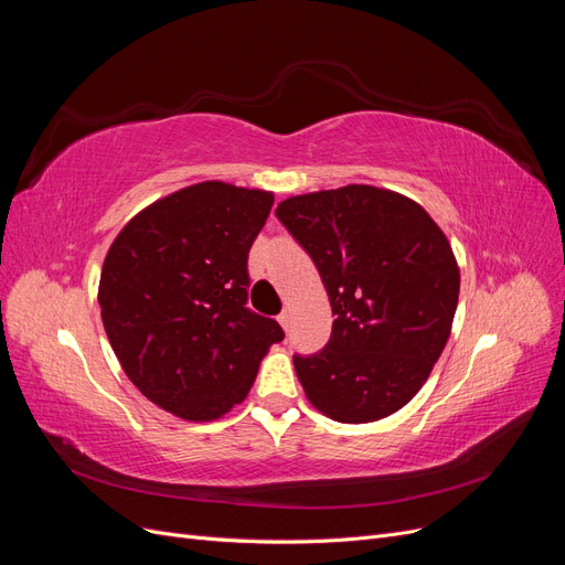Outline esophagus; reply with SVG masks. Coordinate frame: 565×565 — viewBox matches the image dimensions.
Returning <instances> with one entry per match:
<instances>
[{
  "label": "esophagus",
  "instance_id": "obj_1",
  "mask_svg": "<svg viewBox=\"0 0 565 565\" xmlns=\"http://www.w3.org/2000/svg\"><path fill=\"white\" fill-rule=\"evenodd\" d=\"M278 322L282 324V328H285V330H287V324H289V313H287V311H282V313L278 316Z\"/></svg>",
  "mask_w": 565,
  "mask_h": 565
}]
</instances>
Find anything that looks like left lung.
<instances>
[{"mask_svg": "<svg viewBox=\"0 0 565 565\" xmlns=\"http://www.w3.org/2000/svg\"><path fill=\"white\" fill-rule=\"evenodd\" d=\"M276 216L309 252L334 316L324 349L295 355L306 398L344 424L393 415L452 330L459 268L446 233L415 200L365 183L287 198Z\"/></svg>", "mask_w": 565, "mask_h": 565, "instance_id": "left-lung-1", "label": "left lung"}]
</instances>
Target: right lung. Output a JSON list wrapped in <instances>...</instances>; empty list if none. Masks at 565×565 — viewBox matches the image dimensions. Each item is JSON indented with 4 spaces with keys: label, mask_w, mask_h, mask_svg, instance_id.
<instances>
[{
    "label": "right lung",
    "mask_w": 565,
    "mask_h": 565,
    "mask_svg": "<svg viewBox=\"0 0 565 565\" xmlns=\"http://www.w3.org/2000/svg\"><path fill=\"white\" fill-rule=\"evenodd\" d=\"M273 193L204 181L148 204L113 241L98 282L119 365L148 401L212 422L247 398L285 332L247 309V256Z\"/></svg>",
    "instance_id": "right-lung-1"
}]
</instances>
